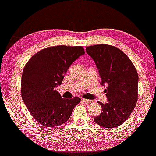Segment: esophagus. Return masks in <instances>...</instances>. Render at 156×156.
I'll return each mask as SVG.
<instances>
[{"label":"esophagus","mask_w":156,"mask_h":156,"mask_svg":"<svg viewBox=\"0 0 156 156\" xmlns=\"http://www.w3.org/2000/svg\"><path fill=\"white\" fill-rule=\"evenodd\" d=\"M81 101L84 103H90L91 102H92V101H89V100H87V99H82Z\"/></svg>","instance_id":"1"}]
</instances>
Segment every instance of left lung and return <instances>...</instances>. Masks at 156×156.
I'll use <instances>...</instances> for the list:
<instances>
[{
    "label": "left lung",
    "instance_id": "obj_1",
    "mask_svg": "<svg viewBox=\"0 0 156 156\" xmlns=\"http://www.w3.org/2000/svg\"><path fill=\"white\" fill-rule=\"evenodd\" d=\"M94 60L101 78L107 86L108 102H98L102 112L94 118L97 124L107 128L119 126L129 117L138 100L139 76L135 67L119 48L108 44H96L86 48Z\"/></svg>",
    "mask_w": 156,
    "mask_h": 156
}]
</instances>
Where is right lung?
Instances as JSON below:
<instances>
[{
  "label": "right lung",
  "instance_id": "add662e5",
  "mask_svg": "<svg viewBox=\"0 0 156 156\" xmlns=\"http://www.w3.org/2000/svg\"><path fill=\"white\" fill-rule=\"evenodd\" d=\"M83 54L80 46L50 47L34 55L25 66L21 80L23 101L42 126L53 128L66 122L80 103L78 97L62 98L55 88L62 83L71 64Z\"/></svg>",
  "mask_w": 156,
  "mask_h": 156
}]
</instances>
